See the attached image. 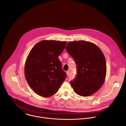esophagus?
Masks as SVG:
<instances>
[{
	"label": "esophagus",
	"instance_id": "34e87169",
	"mask_svg": "<svg viewBox=\"0 0 126 126\" xmlns=\"http://www.w3.org/2000/svg\"><path fill=\"white\" fill-rule=\"evenodd\" d=\"M66 74H67V76H68L69 75V71H66Z\"/></svg>",
	"mask_w": 126,
	"mask_h": 126
}]
</instances>
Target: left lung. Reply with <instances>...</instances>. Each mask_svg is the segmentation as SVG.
<instances>
[{
    "mask_svg": "<svg viewBox=\"0 0 126 126\" xmlns=\"http://www.w3.org/2000/svg\"><path fill=\"white\" fill-rule=\"evenodd\" d=\"M67 51L77 64L76 78L71 81L75 93L82 96H90L103 85L106 75L104 55L96 45L89 41H71L66 47Z\"/></svg>",
    "mask_w": 126,
    "mask_h": 126,
    "instance_id": "obj_1",
    "label": "left lung"
}]
</instances>
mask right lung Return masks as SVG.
Segmentation results:
<instances>
[{
    "instance_id": "obj_1",
    "label": "right lung",
    "mask_w": 126,
    "mask_h": 126,
    "mask_svg": "<svg viewBox=\"0 0 126 126\" xmlns=\"http://www.w3.org/2000/svg\"><path fill=\"white\" fill-rule=\"evenodd\" d=\"M67 45L66 41L44 40L37 43L27 58L26 79L37 94L48 97L55 94L67 76L58 59Z\"/></svg>"
}]
</instances>
